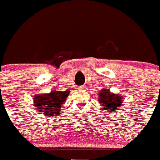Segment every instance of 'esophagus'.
<instances>
[{
  "label": "esophagus",
  "mask_w": 160,
  "mask_h": 160,
  "mask_svg": "<svg viewBox=\"0 0 160 160\" xmlns=\"http://www.w3.org/2000/svg\"><path fill=\"white\" fill-rule=\"evenodd\" d=\"M86 88H87V86H82V87H80L78 88V90H86Z\"/></svg>",
  "instance_id": "obj_1"
}]
</instances>
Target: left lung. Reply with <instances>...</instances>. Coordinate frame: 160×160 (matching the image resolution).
Masks as SVG:
<instances>
[{
    "label": "left lung",
    "instance_id": "8db88e82",
    "mask_svg": "<svg viewBox=\"0 0 160 160\" xmlns=\"http://www.w3.org/2000/svg\"><path fill=\"white\" fill-rule=\"evenodd\" d=\"M98 99L101 104L102 109H104L105 111H109V112L115 111L122 107L123 102L122 96L111 92L108 90L100 91Z\"/></svg>",
    "mask_w": 160,
    "mask_h": 160
}]
</instances>
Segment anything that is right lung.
I'll return each instance as SVG.
<instances>
[{
  "instance_id": "right-lung-1",
  "label": "right lung",
  "mask_w": 160,
  "mask_h": 160,
  "mask_svg": "<svg viewBox=\"0 0 160 160\" xmlns=\"http://www.w3.org/2000/svg\"><path fill=\"white\" fill-rule=\"evenodd\" d=\"M70 90L65 91L52 90L48 94H38L33 98V107L38 114L46 117H56L60 114L61 107L67 98Z\"/></svg>"
}]
</instances>
